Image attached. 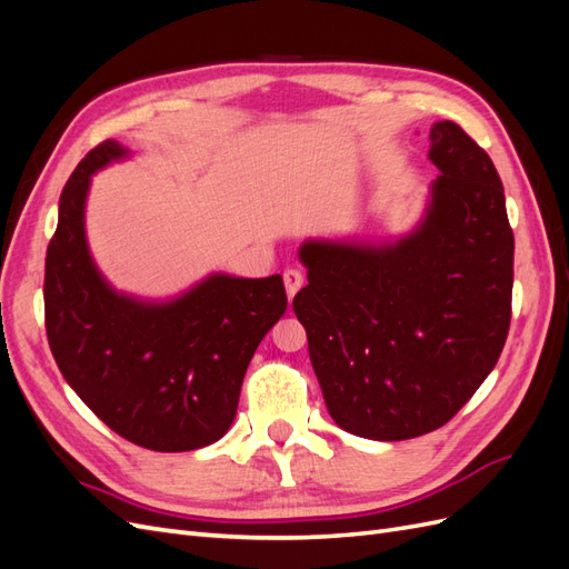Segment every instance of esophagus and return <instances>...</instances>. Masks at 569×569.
Wrapping results in <instances>:
<instances>
[{
	"label": "esophagus",
	"instance_id": "1",
	"mask_svg": "<svg viewBox=\"0 0 569 569\" xmlns=\"http://www.w3.org/2000/svg\"><path fill=\"white\" fill-rule=\"evenodd\" d=\"M282 278H284L287 297H289V299H295L297 291L303 287V272H301V270H297V268H287Z\"/></svg>",
	"mask_w": 569,
	"mask_h": 569
}]
</instances>
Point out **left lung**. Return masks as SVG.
<instances>
[{
    "instance_id": "8db88e82",
    "label": "left lung",
    "mask_w": 569,
    "mask_h": 569,
    "mask_svg": "<svg viewBox=\"0 0 569 569\" xmlns=\"http://www.w3.org/2000/svg\"><path fill=\"white\" fill-rule=\"evenodd\" d=\"M439 178L389 242L308 239L295 297L308 356L343 432L403 441L449 422L493 370L510 327L515 239L501 178L451 120L429 130Z\"/></svg>"
}]
</instances>
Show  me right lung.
Wrapping results in <instances>:
<instances>
[{"label": "right lung", "mask_w": 569, "mask_h": 569, "mask_svg": "<svg viewBox=\"0 0 569 569\" xmlns=\"http://www.w3.org/2000/svg\"><path fill=\"white\" fill-rule=\"evenodd\" d=\"M128 157L107 140L63 187L44 263L49 349L116 435L149 451H194L230 429L249 360L287 311L284 284L213 272L163 301L116 291L90 253L84 203L97 170Z\"/></svg>", "instance_id": "add662e5"}]
</instances>
